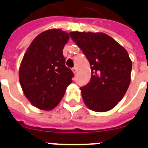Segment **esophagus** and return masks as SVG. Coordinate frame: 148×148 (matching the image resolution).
<instances>
[{"label":"esophagus","mask_w":148,"mask_h":148,"mask_svg":"<svg viewBox=\"0 0 148 148\" xmlns=\"http://www.w3.org/2000/svg\"><path fill=\"white\" fill-rule=\"evenodd\" d=\"M72 71H73V72H74V74H77V69H76V67H74V68H73V69H72Z\"/></svg>","instance_id":"34e87169"}]
</instances>
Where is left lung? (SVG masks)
I'll list each match as a JSON object with an SVG mask.
<instances>
[{
  "label": "left lung",
  "instance_id": "obj_1",
  "mask_svg": "<svg viewBox=\"0 0 148 148\" xmlns=\"http://www.w3.org/2000/svg\"><path fill=\"white\" fill-rule=\"evenodd\" d=\"M69 35L91 66L90 81L80 88L85 104L99 112L112 110L130 83L132 62L127 51L105 33L75 31Z\"/></svg>",
  "mask_w": 148,
  "mask_h": 148
}]
</instances>
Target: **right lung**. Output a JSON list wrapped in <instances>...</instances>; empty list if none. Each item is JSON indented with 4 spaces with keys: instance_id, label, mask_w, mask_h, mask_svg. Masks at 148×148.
Listing matches in <instances>:
<instances>
[{
    "instance_id": "obj_1",
    "label": "right lung",
    "mask_w": 148,
    "mask_h": 148,
    "mask_svg": "<svg viewBox=\"0 0 148 148\" xmlns=\"http://www.w3.org/2000/svg\"><path fill=\"white\" fill-rule=\"evenodd\" d=\"M69 39L61 29L37 36L27 50L19 69L23 92L33 106L51 110L58 105L72 83L74 73L65 66L62 50Z\"/></svg>"
}]
</instances>
